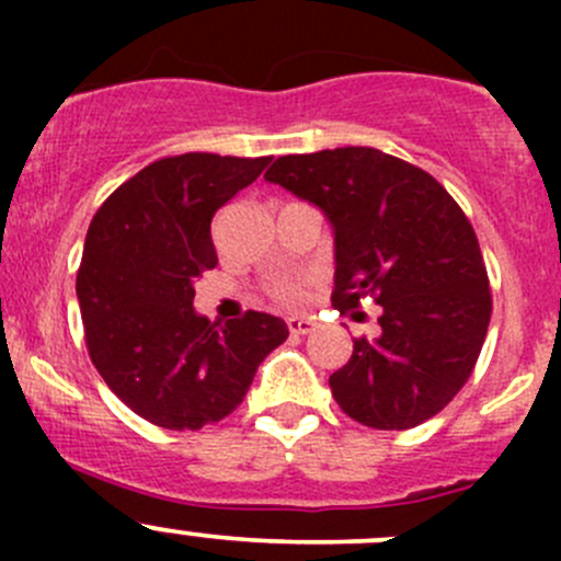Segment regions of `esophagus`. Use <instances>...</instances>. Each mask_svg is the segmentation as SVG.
Masks as SVG:
<instances>
[{"label":"esophagus","mask_w":561,"mask_h":561,"mask_svg":"<svg viewBox=\"0 0 561 561\" xmlns=\"http://www.w3.org/2000/svg\"><path fill=\"white\" fill-rule=\"evenodd\" d=\"M287 328H290V333H296V336H307V333L314 331V322L307 320V317H290V320H287Z\"/></svg>","instance_id":"esophagus-1"}]
</instances>
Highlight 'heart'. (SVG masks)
I'll list each match as a JSON object with an SVG mask.
<instances>
[{"instance_id":"b5f03b06","label":"heart","mask_w":561,"mask_h":561,"mask_svg":"<svg viewBox=\"0 0 561 561\" xmlns=\"http://www.w3.org/2000/svg\"><path fill=\"white\" fill-rule=\"evenodd\" d=\"M271 296L287 309H301L309 301V290L304 282H279V285L271 287Z\"/></svg>"}]
</instances>
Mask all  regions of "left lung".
I'll list each match as a JSON object with an SVG mask.
<instances>
[{
	"label": "left lung",
	"mask_w": 561,
	"mask_h": 561,
	"mask_svg": "<svg viewBox=\"0 0 561 561\" xmlns=\"http://www.w3.org/2000/svg\"><path fill=\"white\" fill-rule=\"evenodd\" d=\"M265 179L314 203L336 244L339 312L371 298L377 339H355L331 393L382 432L421 426L454 401L478 364L491 290L478 236L434 175L369 146L279 157Z\"/></svg>",
	"instance_id": "8db88e82"
}]
</instances>
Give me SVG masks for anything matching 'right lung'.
I'll list each match as a JSON object with an SVG mask.
<instances>
[{"label":"right lung","instance_id":"1","mask_svg":"<svg viewBox=\"0 0 561 561\" xmlns=\"http://www.w3.org/2000/svg\"><path fill=\"white\" fill-rule=\"evenodd\" d=\"M268 162L165 157L124 181L89 225L76 279L89 358L154 426L195 432L228 417L260 360L290 333L274 314L247 312L222 325L192 307V282L217 265L214 214Z\"/></svg>","mask_w":561,"mask_h":561}]
</instances>
